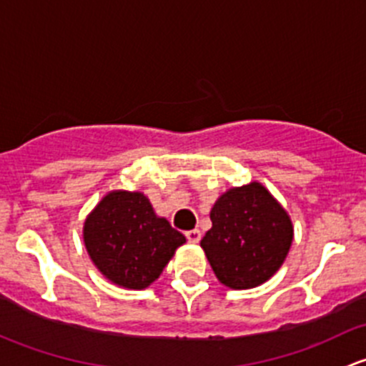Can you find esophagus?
Masks as SVG:
<instances>
[{"mask_svg":"<svg viewBox=\"0 0 366 366\" xmlns=\"http://www.w3.org/2000/svg\"><path fill=\"white\" fill-rule=\"evenodd\" d=\"M186 237H187V241L193 242V244H198V242H200V239H202V232L198 230V228H194V230L186 232Z\"/></svg>","mask_w":366,"mask_h":366,"instance_id":"1","label":"esophagus"}]
</instances>
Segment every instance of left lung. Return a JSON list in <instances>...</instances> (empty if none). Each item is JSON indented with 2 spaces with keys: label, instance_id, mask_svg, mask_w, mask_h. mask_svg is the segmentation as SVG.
Returning <instances> with one entry per match:
<instances>
[{
  "label": "left lung",
  "instance_id": "left-lung-1",
  "mask_svg": "<svg viewBox=\"0 0 366 366\" xmlns=\"http://www.w3.org/2000/svg\"><path fill=\"white\" fill-rule=\"evenodd\" d=\"M202 239L216 278L234 290L254 289L276 274L294 241L289 212L260 182L224 191Z\"/></svg>",
  "mask_w": 366,
  "mask_h": 366
}]
</instances>
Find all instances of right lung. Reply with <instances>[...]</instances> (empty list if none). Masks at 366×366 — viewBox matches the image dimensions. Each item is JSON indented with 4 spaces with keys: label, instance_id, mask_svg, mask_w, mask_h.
Listing matches in <instances>:
<instances>
[{
    "label": "right lung",
    "instance_id": "obj_1",
    "mask_svg": "<svg viewBox=\"0 0 366 366\" xmlns=\"http://www.w3.org/2000/svg\"><path fill=\"white\" fill-rule=\"evenodd\" d=\"M83 241L104 278L124 289L143 290L159 278L186 237L157 216L142 191L114 189L86 216Z\"/></svg>",
    "mask_w": 366,
    "mask_h": 366
}]
</instances>
